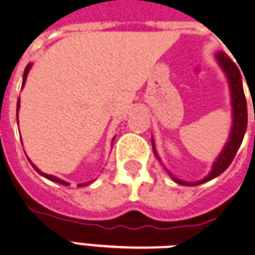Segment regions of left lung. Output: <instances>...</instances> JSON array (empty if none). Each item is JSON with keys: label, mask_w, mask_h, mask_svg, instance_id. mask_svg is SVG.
<instances>
[{"label": "left lung", "mask_w": 255, "mask_h": 255, "mask_svg": "<svg viewBox=\"0 0 255 255\" xmlns=\"http://www.w3.org/2000/svg\"><path fill=\"white\" fill-rule=\"evenodd\" d=\"M216 59L219 61V64L221 65V68L224 69V72L228 76L229 84H231V92H232V105H233V128H232L231 137H229V141L227 142L224 150L221 152V154L219 156L216 162L214 163V167H212V171L210 173L208 177H206L203 181L194 182V183H190V182H183L181 179L175 178L174 175L170 174L169 171V175H170L173 179H174L177 183L183 186H196L200 185V183H204V182L210 181L212 178L220 175L223 171H225L228 169V166L232 163L233 158H235L236 153L239 150L240 145H241L242 138H244V134L246 131V126H248V106H246V98L245 93H244V89H242V78L241 73H240V69L237 68L233 60L229 57L228 55H225L224 52H219L216 55ZM153 152L157 156L156 149L153 146ZM158 158V157H157ZM160 160V158H158Z\"/></svg>", "instance_id": "obj_1"}]
</instances>
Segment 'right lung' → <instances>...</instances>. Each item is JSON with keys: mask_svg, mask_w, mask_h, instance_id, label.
Here are the masks:
<instances>
[{"mask_svg": "<svg viewBox=\"0 0 255 255\" xmlns=\"http://www.w3.org/2000/svg\"><path fill=\"white\" fill-rule=\"evenodd\" d=\"M30 68H31V64H28V65H27V67H26V69H24V73H23V82H22V86H23V85H24V82H26L27 74H28V70H30ZM18 110H19V99H18V102H16V111H18ZM28 161H30V160H28ZM30 162H31V161H30ZM31 165H32V167H34L35 170L38 171L39 174H41V175H43V177H45V178H47V179H49V181H53V182H56V183H61V185H65V186H68V185H69V183H67V182L61 181V179H59V178L53 177V175L44 174V173H41V171L39 170L38 167L35 166L34 163H31ZM86 185H88V183H86ZM78 186H85V185H78Z\"/></svg>", "mask_w": 255, "mask_h": 255, "instance_id": "add662e5", "label": "right lung"}]
</instances>
